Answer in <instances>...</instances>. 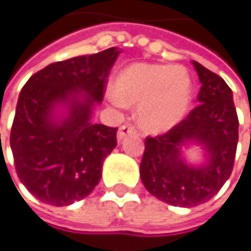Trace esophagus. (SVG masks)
<instances>
[{
    "label": "esophagus",
    "instance_id": "obj_1",
    "mask_svg": "<svg viewBox=\"0 0 251 251\" xmlns=\"http://www.w3.org/2000/svg\"><path fill=\"white\" fill-rule=\"evenodd\" d=\"M132 133H136V129H135V126L133 125H129V124H126V125H122L119 127V130H118V139H124L126 135H132Z\"/></svg>",
    "mask_w": 251,
    "mask_h": 251
}]
</instances>
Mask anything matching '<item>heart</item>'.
Instances as JSON below:
<instances>
[{"mask_svg":"<svg viewBox=\"0 0 251 251\" xmlns=\"http://www.w3.org/2000/svg\"><path fill=\"white\" fill-rule=\"evenodd\" d=\"M112 92L121 105H139L138 119L143 129L162 133L183 119L193 88L184 68L133 64L118 74Z\"/></svg>","mask_w":251,"mask_h":251,"instance_id":"heart-1","label":"heart"}]
</instances>
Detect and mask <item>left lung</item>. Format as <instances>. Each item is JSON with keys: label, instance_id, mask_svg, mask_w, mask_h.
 Here are the masks:
<instances>
[{"label": "left lung", "instance_id": "1", "mask_svg": "<svg viewBox=\"0 0 251 251\" xmlns=\"http://www.w3.org/2000/svg\"><path fill=\"white\" fill-rule=\"evenodd\" d=\"M201 83L199 106L169 132L145 139L140 179L146 190L159 200L180 207L206 203L226 183L234 165L239 119L228 85L193 61ZM199 144L206 152L200 167L187 165L181 148Z\"/></svg>", "mask_w": 251, "mask_h": 251}]
</instances>
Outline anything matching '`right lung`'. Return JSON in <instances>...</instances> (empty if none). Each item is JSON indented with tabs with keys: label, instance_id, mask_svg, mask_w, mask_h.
Returning <instances> with one entry per match:
<instances>
[{
	"label": "right lung",
	"instance_id": "add662e5",
	"mask_svg": "<svg viewBox=\"0 0 251 251\" xmlns=\"http://www.w3.org/2000/svg\"><path fill=\"white\" fill-rule=\"evenodd\" d=\"M119 53L113 47L55 62L24 85L9 143L20 180L42 203L72 204L99 183L118 127L92 124L91 116Z\"/></svg>",
	"mask_w": 251,
	"mask_h": 251
}]
</instances>
